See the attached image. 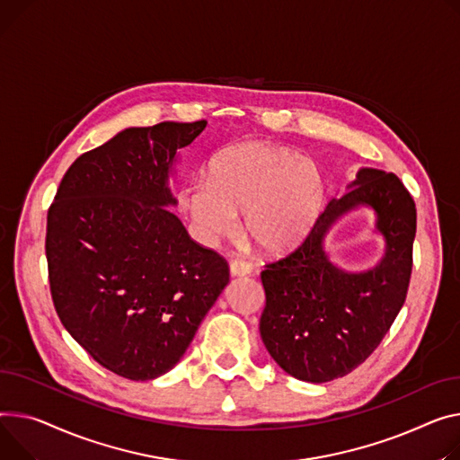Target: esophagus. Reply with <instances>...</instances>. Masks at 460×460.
<instances>
[{
	"label": "esophagus",
	"instance_id": "1",
	"mask_svg": "<svg viewBox=\"0 0 460 460\" xmlns=\"http://www.w3.org/2000/svg\"><path fill=\"white\" fill-rule=\"evenodd\" d=\"M231 275L233 278H242V275H250L252 271H253V268H252V264L250 262H246L243 259H234V261H231Z\"/></svg>",
	"mask_w": 460,
	"mask_h": 460
}]
</instances>
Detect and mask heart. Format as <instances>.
<instances>
[{
    "instance_id": "heart-1",
    "label": "heart",
    "mask_w": 460,
    "mask_h": 460,
    "mask_svg": "<svg viewBox=\"0 0 460 460\" xmlns=\"http://www.w3.org/2000/svg\"><path fill=\"white\" fill-rule=\"evenodd\" d=\"M320 166L297 153L264 142L224 147L208 163L207 181L196 179L179 192L205 240L231 236L243 214V227L266 253H283L311 233L325 203Z\"/></svg>"
}]
</instances>
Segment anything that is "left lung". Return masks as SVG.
<instances>
[{"label":"left lung","mask_w":460,"mask_h":460,"mask_svg":"<svg viewBox=\"0 0 460 460\" xmlns=\"http://www.w3.org/2000/svg\"><path fill=\"white\" fill-rule=\"evenodd\" d=\"M372 206L385 238V257L366 272H346L323 250L330 226L346 211ZM416 234V205L400 177L360 168L348 192L329 201L299 246L266 264L262 342L296 379L327 383L353 372L381 344L402 311Z\"/></svg>","instance_id":"1"}]
</instances>
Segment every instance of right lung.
Returning a JSON list of instances; mask_svg holds the SVG:
<instances>
[{"label":"right lung","instance_id":"add662e5","mask_svg":"<svg viewBox=\"0 0 460 460\" xmlns=\"http://www.w3.org/2000/svg\"><path fill=\"white\" fill-rule=\"evenodd\" d=\"M207 121L129 128L68 168L48 210L55 311L84 351L131 381L170 372L229 283V266L170 212L177 153Z\"/></svg>","mask_w":460,"mask_h":460}]
</instances>
